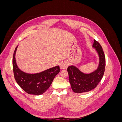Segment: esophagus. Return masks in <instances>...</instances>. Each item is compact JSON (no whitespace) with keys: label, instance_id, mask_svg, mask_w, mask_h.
Instances as JSON below:
<instances>
[{"label":"esophagus","instance_id":"1","mask_svg":"<svg viewBox=\"0 0 122 122\" xmlns=\"http://www.w3.org/2000/svg\"><path fill=\"white\" fill-rule=\"evenodd\" d=\"M68 67V64L67 62H65V61L61 62L60 65V68L61 69H63V70L67 69Z\"/></svg>","mask_w":122,"mask_h":122}]
</instances>
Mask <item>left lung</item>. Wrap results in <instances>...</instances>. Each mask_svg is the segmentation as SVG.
<instances>
[{"label":"left lung","instance_id":"obj_1","mask_svg":"<svg viewBox=\"0 0 122 122\" xmlns=\"http://www.w3.org/2000/svg\"><path fill=\"white\" fill-rule=\"evenodd\" d=\"M93 47L97 51L100 61L98 69L90 74H84L75 66H71L67 69L69 81L74 92L81 93L89 92L97 86L104 75L105 68V57L100 44L94 40Z\"/></svg>","mask_w":122,"mask_h":122}]
</instances>
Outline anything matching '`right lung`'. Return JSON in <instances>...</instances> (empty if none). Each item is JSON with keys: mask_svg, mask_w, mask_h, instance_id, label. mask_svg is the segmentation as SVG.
<instances>
[{"mask_svg": "<svg viewBox=\"0 0 122 122\" xmlns=\"http://www.w3.org/2000/svg\"><path fill=\"white\" fill-rule=\"evenodd\" d=\"M17 47L14 51L13 58V68L15 79L22 89L29 94L39 95L48 89L53 80L60 72L58 66L39 73L27 74L21 71L17 67L15 54Z\"/></svg>", "mask_w": 122, "mask_h": 122, "instance_id": "right-lung-1", "label": "right lung"}]
</instances>
